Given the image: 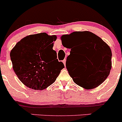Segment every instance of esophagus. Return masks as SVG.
<instances>
[{
	"label": "esophagus",
	"mask_w": 122,
	"mask_h": 122,
	"mask_svg": "<svg viewBox=\"0 0 122 122\" xmlns=\"http://www.w3.org/2000/svg\"><path fill=\"white\" fill-rule=\"evenodd\" d=\"M62 62H63V63H64V66H66V60H65V59H64V60H63V61H62Z\"/></svg>",
	"instance_id": "esophagus-1"
}]
</instances>
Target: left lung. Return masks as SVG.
<instances>
[{
    "instance_id": "1",
    "label": "left lung",
    "mask_w": 122,
    "mask_h": 122,
    "mask_svg": "<svg viewBox=\"0 0 122 122\" xmlns=\"http://www.w3.org/2000/svg\"><path fill=\"white\" fill-rule=\"evenodd\" d=\"M61 38L62 45L71 49L66 67L75 83L86 89H93L103 83L112 68V54L109 45L89 31L74 32ZM74 53L80 56L77 73L66 66Z\"/></svg>"
}]
</instances>
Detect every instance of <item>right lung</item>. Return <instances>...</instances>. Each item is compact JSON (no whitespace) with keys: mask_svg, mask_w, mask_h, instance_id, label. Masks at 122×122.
Listing matches in <instances>:
<instances>
[{"mask_svg":"<svg viewBox=\"0 0 122 122\" xmlns=\"http://www.w3.org/2000/svg\"><path fill=\"white\" fill-rule=\"evenodd\" d=\"M56 39L55 35L44 32L28 35L11 50L13 70L20 81L29 88L45 89L55 82L64 68L52 49Z\"/></svg>","mask_w":122,"mask_h":122,"instance_id":"1","label":"right lung"}]
</instances>
